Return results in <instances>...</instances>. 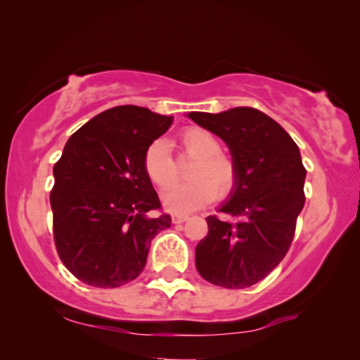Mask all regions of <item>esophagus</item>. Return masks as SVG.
Listing matches in <instances>:
<instances>
[{
  "instance_id": "1",
  "label": "esophagus",
  "mask_w": 360,
  "mask_h": 360,
  "mask_svg": "<svg viewBox=\"0 0 360 360\" xmlns=\"http://www.w3.org/2000/svg\"><path fill=\"white\" fill-rule=\"evenodd\" d=\"M186 219H188V216H181V214H175L174 218H172V221H174V224H181V223H185Z\"/></svg>"
}]
</instances>
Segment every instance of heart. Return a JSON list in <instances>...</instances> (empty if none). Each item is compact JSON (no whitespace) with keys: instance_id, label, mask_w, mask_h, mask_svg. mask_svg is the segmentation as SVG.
I'll list each match as a JSON object with an SVG mask.
<instances>
[{"instance_id":"obj_1","label":"heart","mask_w":360,"mask_h":360,"mask_svg":"<svg viewBox=\"0 0 360 360\" xmlns=\"http://www.w3.org/2000/svg\"><path fill=\"white\" fill-rule=\"evenodd\" d=\"M181 155L195 159L188 169L190 181L174 185L179 179L175 159L165 141L157 139L146 149L144 172L150 184L164 190L162 203L172 213H191L210 205L216 196L229 198L238 188L239 170L234 159L221 152V141L203 127H186L180 132Z\"/></svg>"}]
</instances>
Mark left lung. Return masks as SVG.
Masks as SVG:
<instances>
[{"instance_id": "obj_1", "label": "left lung", "mask_w": 360, "mask_h": 360, "mask_svg": "<svg viewBox=\"0 0 360 360\" xmlns=\"http://www.w3.org/2000/svg\"><path fill=\"white\" fill-rule=\"evenodd\" d=\"M219 136L238 165V188L208 216V234L195 250L201 277L224 288H248L264 280L287 255L304 205L298 146L287 131L255 108L188 112Z\"/></svg>"}]
</instances>
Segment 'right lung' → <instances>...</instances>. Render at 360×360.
Returning <instances> with one entry per match:
<instances>
[{
	"label": "right lung",
	"instance_id": "add662e5",
	"mask_svg": "<svg viewBox=\"0 0 360 360\" xmlns=\"http://www.w3.org/2000/svg\"><path fill=\"white\" fill-rule=\"evenodd\" d=\"M174 116L116 106L83 124L53 165V243L63 265L83 283L121 287L146 267L150 240L170 228L144 165L146 149Z\"/></svg>",
	"mask_w": 360,
	"mask_h": 360
}]
</instances>
